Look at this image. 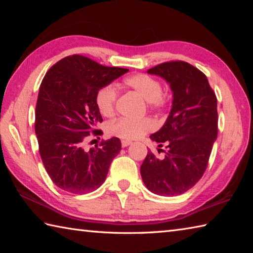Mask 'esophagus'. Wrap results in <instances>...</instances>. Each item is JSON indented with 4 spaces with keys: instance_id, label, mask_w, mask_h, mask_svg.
Wrapping results in <instances>:
<instances>
[{
    "instance_id": "1",
    "label": "esophagus",
    "mask_w": 253,
    "mask_h": 253,
    "mask_svg": "<svg viewBox=\"0 0 253 253\" xmlns=\"http://www.w3.org/2000/svg\"><path fill=\"white\" fill-rule=\"evenodd\" d=\"M129 144H131L130 141H127V140H123V141H122V147H123V148H126V147L129 146Z\"/></svg>"
}]
</instances>
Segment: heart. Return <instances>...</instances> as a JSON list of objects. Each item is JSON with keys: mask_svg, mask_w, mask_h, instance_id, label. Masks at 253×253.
<instances>
[{"mask_svg": "<svg viewBox=\"0 0 253 253\" xmlns=\"http://www.w3.org/2000/svg\"><path fill=\"white\" fill-rule=\"evenodd\" d=\"M127 88L135 91L141 98L148 102L152 110H161L166 105V96L162 92V85L158 79L147 74H136L124 80ZM117 90L112 84H107L98 90L95 94V104L101 115L110 117L114 114L117 101ZM153 122L149 118L141 121H132L125 117L117 118L107 125V133L121 138L123 140H133L146 135L153 129Z\"/></svg>", "mask_w": 253, "mask_h": 253, "instance_id": "obj_1", "label": "heart"}]
</instances>
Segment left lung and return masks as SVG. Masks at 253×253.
Returning <instances> with one entry per match:
<instances>
[{
    "mask_svg": "<svg viewBox=\"0 0 253 253\" xmlns=\"http://www.w3.org/2000/svg\"><path fill=\"white\" fill-rule=\"evenodd\" d=\"M169 84L173 104L163 127L150 136L165 146L163 159L148 151L140 168L144 185L159 196L174 197L189 190L206 171L217 137V100L208 78L189 63L171 61L150 68Z\"/></svg>",
    "mask_w": 253,
    "mask_h": 253,
    "instance_id": "8db88e82",
    "label": "left lung"
}]
</instances>
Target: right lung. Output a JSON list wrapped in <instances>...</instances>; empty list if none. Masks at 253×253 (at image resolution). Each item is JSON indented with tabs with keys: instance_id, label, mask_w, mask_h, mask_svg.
<instances>
[{
	"instance_id": "obj_1",
	"label": "right lung",
	"mask_w": 253,
	"mask_h": 253,
	"mask_svg": "<svg viewBox=\"0 0 253 253\" xmlns=\"http://www.w3.org/2000/svg\"><path fill=\"white\" fill-rule=\"evenodd\" d=\"M128 72L74 54L54 64L42 80L36 106L35 130L46 173L66 192L84 195L103 184L113 159L122 149L113 137L84 150L102 116L95 104L98 90Z\"/></svg>"
}]
</instances>
